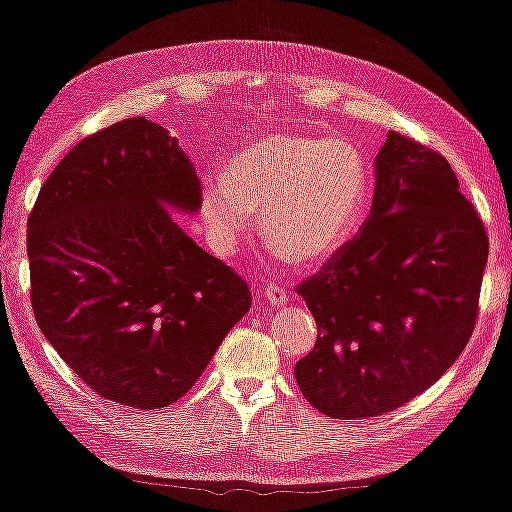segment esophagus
Here are the masks:
<instances>
[{
  "label": "esophagus",
  "mask_w": 512,
  "mask_h": 512,
  "mask_svg": "<svg viewBox=\"0 0 512 512\" xmlns=\"http://www.w3.org/2000/svg\"><path fill=\"white\" fill-rule=\"evenodd\" d=\"M262 301H264L266 305H282V303L287 301L285 287L273 285V282H269V285H266V287L262 289Z\"/></svg>",
  "instance_id": "34e87169"
}]
</instances>
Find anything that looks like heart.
<instances>
[{"label":"heart","instance_id":"1","mask_svg":"<svg viewBox=\"0 0 512 512\" xmlns=\"http://www.w3.org/2000/svg\"><path fill=\"white\" fill-rule=\"evenodd\" d=\"M368 200V165L352 142L271 131L202 188L213 241L230 250L262 211L266 241L296 264H322L352 239Z\"/></svg>","mask_w":512,"mask_h":512}]
</instances>
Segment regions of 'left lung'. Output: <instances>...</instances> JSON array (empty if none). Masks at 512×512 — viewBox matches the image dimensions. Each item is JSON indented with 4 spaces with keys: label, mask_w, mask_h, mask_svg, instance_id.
<instances>
[{
    "label": "left lung",
    "mask_w": 512,
    "mask_h": 512,
    "mask_svg": "<svg viewBox=\"0 0 512 512\" xmlns=\"http://www.w3.org/2000/svg\"><path fill=\"white\" fill-rule=\"evenodd\" d=\"M375 167L361 232L296 287L319 331L296 384L342 421L398 409L451 368L474 333L490 250L444 156L391 131Z\"/></svg>",
    "instance_id": "obj_1"
}]
</instances>
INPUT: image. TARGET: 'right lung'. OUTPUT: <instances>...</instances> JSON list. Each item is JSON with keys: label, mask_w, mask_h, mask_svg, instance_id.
Wrapping results in <instances>:
<instances>
[{"label": "right lung", "mask_w": 512, "mask_h": 512, "mask_svg": "<svg viewBox=\"0 0 512 512\" xmlns=\"http://www.w3.org/2000/svg\"><path fill=\"white\" fill-rule=\"evenodd\" d=\"M195 167L167 128L124 119L75 144L27 220L38 329L101 398L160 409L186 395L250 289L174 220L197 211Z\"/></svg>", "instance_id": "obj_1"}]
</instances>
